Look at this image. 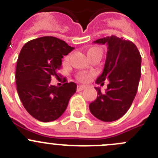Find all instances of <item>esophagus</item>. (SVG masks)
I'll return each instance as SVG.
<instances>
[{
  "label": "esophagus",
  "instance_id": "esophagus-1",
  "mask_svg": "<svg viewBox=\"0 0 158 158\" xmlns=\"http://www.w3.org/2000/svg\"><path fill=\"white\" fill-rule=\"evenodd\" d=\"M85 88V85H77V89H76V90H77V92H80V91H82V90H83Z\"/></svg>",
  "mask_w": 158,
  "mask_h": 158
}]
</instances>
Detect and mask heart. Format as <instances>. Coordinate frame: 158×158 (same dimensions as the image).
<instances>
[{
  "instance_id": "1",
  "label": "heart",
  "mask_w": 158,
  "mask_h": 158,
  "mask_svg": "<svg viewBox=\"0 0 158 158\" xmlns=\"http://www.w3.org/2000/svg\"><path fill=\"white\" fill-rule=\"evenodd\" d=\"M86 53L90 59H93L94 58H99L100 59L102 57L103 51H102V48H100L99 46H91L87 48ZM69 59V56L65 57V60H68ZM89 77L90 74L85 73H80L77 75V79L81 82H85L89 79Z\"/></svg>"
}]
</instances>
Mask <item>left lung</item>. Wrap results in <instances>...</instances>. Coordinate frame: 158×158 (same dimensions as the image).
I'll use <instances>...</instances> for the list:
<instances>
[{
    "mask_svg": "<svg viewBox=\"0 0 158 158\" xmlns=\"http://www.w3.org/2000/svg\"><path fill=\"white\" fill-rule=\"evenodd\" d=\"M94 43L107 45L103 72L96 82L103 85L109 80L105 93L99 87L97 98L89 104V110L97 119L112 122L127 112L135 98L141 73V56L131 41L115 35L99 38Z\"/></svg>",
    "mask_w": 158,
    "mask_h": 158,
    "instance_id": "8db88e82",
    "label": "left lung"
}]
</instances>
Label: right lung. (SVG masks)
Instances as JSON below:
<instances>
[{"mask_svg":"<svg viewBox=\"0 0 158 158\" xmlns=\"http://www.w3.org/2000/svg\"><path fill=\"white\" fill-rule=\"evenodd\" d=\"M73 49L52 36L35 38L21 48L15 74L17 91L25 110L39 121L57 120L76 92L77 85L73 82L60 87L50 84L52 76H59L63 56Z\"/></svg>","mask_w":158,"mask_h":158,"instance_id":"obj_1","label":"right lung"}]
</instances>
